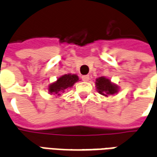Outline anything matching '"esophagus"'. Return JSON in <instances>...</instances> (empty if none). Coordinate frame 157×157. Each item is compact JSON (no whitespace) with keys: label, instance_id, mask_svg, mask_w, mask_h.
<instances>
[{"label":"esophagus","instance_id":"esophagus-1","mask_svg":"<svg viewBox=\"0 0 157 157\" xmlns=\"http://www.w3.org/2000/svg\"><path fill=\"white\" fill-rule=\"evenodd\" d=\"M82 80L84 81V82H88L89 80H90V77H89V75H83L82 77Z\"/></svg>","mask_w":157,"mask_h":157}]
</instances>
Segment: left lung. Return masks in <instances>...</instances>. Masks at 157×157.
<instances>
[{"instance_id": "1", "label": "left lung", "mask_w": 157, "mask_h": 157, "mask_svg": "<svg viewBox=\"0 0 157 157\" xmlns=\"http://www.w3.org/2000/svg\"><path fill=\"white\" fill-rule=\"evenodd\" d=\"M97 91L102 96L109 97V95H114L118 92V86L111 82L109 79L101 76L96 80Z\"/></svg>"}]
</instances>
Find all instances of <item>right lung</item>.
<instances>
[{
    "mask_svg": "<svg viewBox=\"0 0 157 157\" xmlns=\"http://www.w3.org/2000/svg\"><path fill=\"white\" fill-rule=\"evenodd\" d=\"M79 81L78 76L72 74H66L59 77L57 81L48 86V92L50 94L61 95L62 92H65V89L72 87L75 82Z\"/></svg>",
    "mask_w": 157,
    "mask_h": 157,
    "instance_id": "right-lung-1",
    "label": "right lung"
}]
</instances>
